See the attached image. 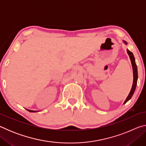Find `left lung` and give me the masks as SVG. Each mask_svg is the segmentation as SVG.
I'll return each mask as SVG.
<instances>
[{
	"instance_id": "left-lung-1",
	"label": "left lung",
	"mask_w": 146,
	"mask_h": 146,
	"mask_svg": "<svg viewBox=\"0 0 146 146\" xmlns=\"http://www.w3.org/2000/svg\"><path fill=\"white\" fill-rule=\"evenodd\" d=\"M123 42L125 44H127L126 41L123 40ZM127 53L128 54V55H129V56L131 62V65H132V68H133V86H132L131 90L129 95H128V96L126 98V99H125V100L124 101L123 104H125L128 100H129L131 98L133 95L134 94L136 87H137V80H138L137 66V64H136V62H135V57H134V55H133V53L131 52L129 49H127Z\"/></svg>"
}]
</instances>
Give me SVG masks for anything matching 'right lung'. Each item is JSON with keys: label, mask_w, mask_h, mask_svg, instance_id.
Instances as JSON below:
<instances>
[{"label": "right lung", "mask_w": 146, "mask_h": 146, "mask_svg": "<svg viewBox=\"0 0 146 146\" xmlns=\"http://www.w3.org/2000/svg\"><path fill=\"white\" fill-rule=\"evenodd\" d=\"M29 112H31V113H35V112H38V111H33V110H28V109H26Z\"/></svg>", "instance_id": "1"}]
</instances>
